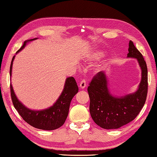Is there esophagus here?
<instances>
[{"mask_svg": "<svg viewBox=\"0 0 157 157\" xmlns=\"http://www.w3.org/2000/svg\"><path fill=\"white\" fill-rule=\"evenodd\" d=\"M86 82H85V80H82L81 82H80V83H79V88L80 89H84L86 87Z\"/></svg>", "mask_w": 157, "mask_h": 157, "instance_id": "esophagus-1", "label": "esophagus"}]
</instances>
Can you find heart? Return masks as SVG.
Segmentation results:
<instances>
[{"label":"heart","mask_w":157,"mask_h":157,"mask_svg":"<svg viewBox=\"0 0 157 157\" xmlns=\"http://www.w3.org/2000/svg\"><path fill=\"white\" fill-rule=\"evenodd\" d=\"M104 55V52L102 50H96L94 51L93 53H92V58L94 59H98L101 58L102 56Z\"/></svg>","instance_id":"b5f03b06"}]
</instances>
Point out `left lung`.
Returning <instances> with one entry per match:
<instances>
[{
    "instance_id": "1",
    "label": "left lung",
    "mask_w": 157,
    "mask_h": 157,
    "mask_svg": "<svg viewBox=\"0 0 157 157\" xmlns=\"http://www.w3.org/2000/svg\"><path fill=\"white\" fill-rule=\"evenodd\" d=\"M127 58L136 59L141 70V79L133 93L117 96L108 87V75L99 72L88 86L89 111L97 125L105 129H117L131 122L145 105L147 94V68L141 53L129 41Z\"/></svg>"
}]
</instances>
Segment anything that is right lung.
<instances>
[{
    "label": "right lung",
    "instance_id": "obj_1",
    "mask_svg": "<svg viewBox=\"0 0 157 157\" xmlns=\"http://www.w3.org/2000/svg\"><path fill=\"white\" fill-rule=\"evenodd\" d=\"M37 39L38 38H33L25 41L23 46L17 52L16 54L20 52L26 47L27 43ZM14 58L15 55L13 56L11 62L10 69V78ZM10 91L14 108L26 122L36 128L52 131L59 128L65 123L68 114L71 102L78 92V86L73 77H68L66 79L63 91L55 103L49 108L38 110L27 108L19 100L14 93L12 84H10Z\"/></svg>",
    "mask_w": 157,
    "mask_h": 157
}]
</instances>
